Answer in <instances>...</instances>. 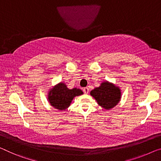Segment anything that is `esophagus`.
Returning <instances> with one entry per match:
<instances>
[{"mask_svg": "<svg viewBox=\"0 0 161 161\" xmlns=\"http://www.w3.org/2000/svg\"><path fill=\"white\" fill-rule=\"evenodd\" d=\"M83 92L86 93V94H88V92H89V88L88 87H86L83 88Z\"/></svg>", "mask_w": 161, "mask_h": 161, "instance_id": "obj_1", "label": "esophagus"}]
</instances>
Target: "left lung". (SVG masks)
<instances>
[{"mask_svg":"<svg viewBox=\"0 0 161 161\" xmlns=\"http://www.w3.org/2000/svg\"><path fill=\"white\" fill-rule=\"evenodd\" d=\"M90 94L96 100L98 105L108 110L119 102L122 93L118 86L105 81L101 83L99 87L91 91Z\"/></svg>","mask_w":161,"mask_h":161,"instance_id":"1","label":"left lung"}]
</instances>
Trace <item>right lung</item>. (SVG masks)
I'll return each mask as SVG.
<instances>
[{
    "label": "right lung",
    "mask_w": 161,
    "mask_h": 161,
    "mask_svg": "<svg viewBox=\"0 0 161 161\" xmlns=\"http://www.w3.org/2000/svg\"><path fill=\"white\" fill-rule=\"evenodd\" d=\"M83 93L80 89L77 88L69 89L65 83H60L49 91L48 100L54 108L58 110H65L70 105L74 97Z\"/></svg>",
    "instance_id": "1"
}]
</instances>
